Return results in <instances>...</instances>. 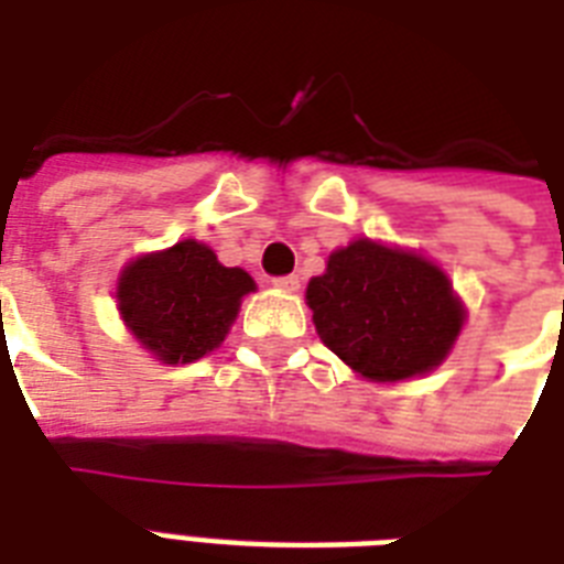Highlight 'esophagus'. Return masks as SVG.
<instances>
[{"label":"esophagus","instance_id":"esophagus-1","mask_svg":"<svg viewBox=\"0 0 564 564\" xmlns=\"http://www.w3.org/2000/svg\"><path fill=\"white\" fill-rule=\"evenodd\" d=\"M274 286L283 292H299L301 290V281H299V274H283V278H274Z\"/></svg>","mask_w":564,"mask_h":564}]
</instances>
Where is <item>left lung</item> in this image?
Masks as SVG:
<instances>
[{
  "label": "left lung",
  "instance_id": "1",
  "mask_svg": "<svg viewBox=\"0 0 564 564\" xmlns=\"http://www.w3.org/2000/svg\"><path fill=\"white\" fill-rule=\"evenodd\" d=\"M322 343L375 383L427 375L463 330L465 307L447 274L415 251L354 239L307 283Z\"/></svg>",
  "mask_w": 564,
  "mask_h": 564
}]
</instances>
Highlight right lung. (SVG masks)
I'll list each match as a JSON object with an SVG mask.
<instances>
[{
  "label": "right lung",
  "instance_id": "obj_1",
  "mask_svg": "<svg viewBox=\"0 0 564 564\" xmlns=\"http://www.w3.org/2000/svg\"><path fill=\"white\" fill-rule=\"evenodd\" d=\"M254 290L251 274L221 265L204 242L184 239L158 254L137 257L122 269L117 307L154 360L178 366L219 348L242 295Z\"/></svg>",
  "mask_w": 564,
  "mask_h": 564
}]
</instances>
